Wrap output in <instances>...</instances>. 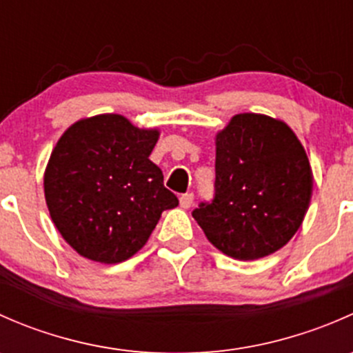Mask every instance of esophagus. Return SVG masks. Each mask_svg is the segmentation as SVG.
<instances>
[{
  "label": "esophagus",
  "instance_id": "1",
  "mask_svg": "<svg viewBox=\"0 0 353 353\" xmlns=\"http://www.w3.org/2000/svg\"><path fill=\"white\" fill-rule=\"evenodd\" d=\"M193 201H194V194L193 193H186V194H183V196L179 198V203H181V206H183V208H191Z\"/></svg>",
  "mask_w": 353,
  "mask_h": 353
}]
</instances>
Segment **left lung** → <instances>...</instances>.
I'll list each match as a JSON object with an SVG mask.
<instances>
[{"mask_svg": "<svg viewBox=\"0 0 353 353\" xmlns=\"http://www.w3.org/2000/svg\"><path fill=\"white\" fill-rule=\"evenodd\" d=\"M215 194L193 216L206 239L234 259H258L294 237L312 196L304 147L283 121L237 114L216 134Z\"/></svg>", "mask_w": 353, "mask_h": 353, "instance_id": "8db88e82", "label": "left lung"}]
</instances>
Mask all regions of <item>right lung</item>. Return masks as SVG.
I'll use <instances>...</instances> for the list:
<instances>
[{
	"instance_id": "obj_1",
	"label": "right lung",
	"mask_w": 353,
	"mask_h": 353,
	"mask_svg": "<svg viewBox=\"0 0 353 353\" xmlns=\"http://www.w3.org/2000/svg\"><path fill=\"white\" fill-rule=\"evenodd\" d=\"M159 131L119 114L87 117L59 138L44 174L56 229L78 254L114 265L140 251L163 210L179 205L152 162Z\"/></svg>"
}]
</instances>
